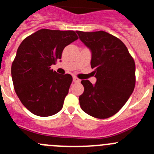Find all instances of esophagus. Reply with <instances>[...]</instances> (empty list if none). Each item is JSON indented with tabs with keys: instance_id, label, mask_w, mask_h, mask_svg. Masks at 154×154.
Here are the masks:
<instances>
[{
	"instance_id": "34e87169",
	"label": "esophagus",
	"mask_w": 154,
	"mask_h": 154,
	"mask_svg": "<svg viewBox=\"0 0 154 154\" xmlns=\"http://www.w3.org/2000/svg\"><path fill=\"white\" fill-rule=\"evenodd\" d=\"M73 81H74V83H79L80 81V80H79V79L77 78V77H73Z\"/></svg>"
}]
</instances>
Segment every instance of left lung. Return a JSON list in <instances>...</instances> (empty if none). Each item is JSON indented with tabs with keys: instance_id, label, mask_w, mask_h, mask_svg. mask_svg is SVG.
Returning a JSON list of instances; mask_svg holds the SVG:
<instances>
[{
	"instance_id": "8db88e82",
	"label": "left lung",
	"mask_w": 154,
	"mask_h": 154,
	"mask_svg": "<svg viewBox=\"0 0 154 154\" xmlns=\"http://www.w3.org/2000/svg\"><path fill=\"white\" fill-rule=\"evenodd\" d=\"M91 51V66L96 84L82 80L84 87L79 97L80 107L91 117H110L121 109L135 87V62L125 44L112 34L100 30L76 31Z\"/></svg>"
}]
</instances>
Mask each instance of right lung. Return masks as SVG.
<instances>
[{
  "label": "right lung",
  "instance_id": "1",
  "mask_svg": "<svg viewBox=\"0 0 154 154\" xmlns=\"http://www.w3.org/2000/svg\"><path fill=\"white\" fill-rule=\"evenodd\" d=\"M78 39L74 30L41 29L20 44L11 66L17 95L29 111L49 117L63 107L72 83L70 74L51 69L61 58L66 46Z\"/></svg>",
  "mask_w": 154,
  "mask_h": 154
}]
</instances>
